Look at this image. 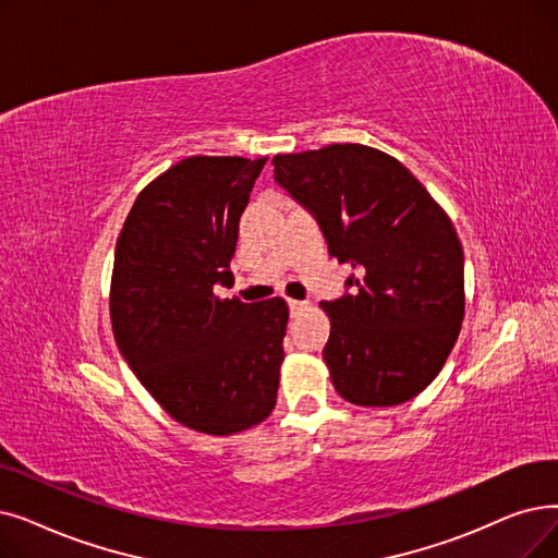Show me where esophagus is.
<instances>
[{"mask_svg":"<svg viewBox=\"0 0 558 558\" xmlns=\"http://www.w3.org/2000/svg\"><path fill=\"white\" fill-rule=\"evenodd\" d=\"M287 305H289V312H292V314H299L301 310H305L310 303L307 301H296V299H289L287 301Z\"/></svg>","mask_w":558,"mask_h":558,"instance_id":"1","label":"esophagus"}]
</instances>
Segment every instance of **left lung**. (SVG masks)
Masks as SVG:
<instances>
[{"mask_svg": "<svg viewBox=\"0 0 558 558\" xmlns=\"http://www.w3.org/2000/svg\"><path fill=\"white\" fill-rule=\"evenodd\" d=\"M274 178L355 271L353 294L319 303L337 395L387 408L424 392L465 317L463 246L447 211L399 159L360 143L276 155Z\"/></svg>", "mask_w": 558, "mask_h": 558, "instance_id": "obj_1", "label": "left lung"}]
</instances>
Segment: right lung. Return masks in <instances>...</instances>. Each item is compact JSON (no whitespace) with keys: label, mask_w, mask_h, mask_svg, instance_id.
Listing matches in <instances>:
<instances>
[{"label":"right lung","mask_w":558,"mask_h":558,"mask_svg":"<svg viewBox=\"0 0 558 558\" xmlns=\"http://www.w3.org/2000/svg\"><path fill=\"white\" fill-rule=\"evenodd\" d=\"M266 157H186L145 186L116 241V344L153 399L186 428L232 435L278 399L289 307L219 299L239 219Z\"/></svg>","instance_id":"1"}]
</instances>
